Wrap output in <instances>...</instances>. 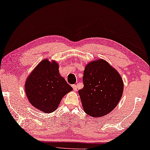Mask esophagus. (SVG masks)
<instances>
[{
	"label": "esophagus",
	"instance_id": "1",
	"mask_svg": "<svg viewBox=\"0 0 150 150\" xmlns=\"http://www.w3.org/2000/svg\"><path fill=\"white\" fill-rule=\"evenodd\" d=\"M72 88H73V89H74V91H77L78 86H77L76 85H75V84L72 85Z\"/></svg>",
	"mask_w": 150,
	"mask_h": 150
}]
</instances>
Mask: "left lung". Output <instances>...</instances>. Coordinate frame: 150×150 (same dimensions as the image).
Returning <instances> with one entry per match:
<instances>
[{
  "mask_svg": "<svg viewBox=\"0 0 150 150\" xmlns=\"http://www.w3.org/2000/svg\"><path fill=\"white\" fill-rule=\"evenodd\" d=\"M84 88L79 90L82 107L92 117L105 116L118 104L124 82L119 72L103 59L88 63L83 76Z\"/></svg>",
  "mask_w": 150,
  "mask_h": 150,
  "instance_id": "left-lung-1",
  "label": "left lung"
}]
</instances>
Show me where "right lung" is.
<instances>
[{
	"label": "right lung",
	"mask_w": 150,
	"mask_h": 150,
	"mask_svg": "<svg viewBox=\"0 0 150 150\" xmlns=\"http://www.w3.org/2000/svg\"><path fill=\"white\" fill-rule=\"evenodd\" d=\"M58 69L54 60L44 59L28 75L24 84L29 102L46 114L55 111L62 98L73 90Z\"/></svg>",
	"instance_id": "add662e5"
}]
</instances>
